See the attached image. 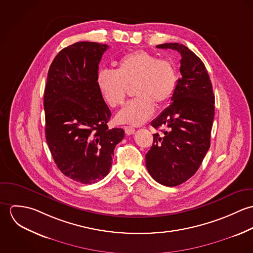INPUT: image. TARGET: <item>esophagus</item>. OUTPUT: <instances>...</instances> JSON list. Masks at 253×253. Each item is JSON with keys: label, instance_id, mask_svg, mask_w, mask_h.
Wrapping results in <instances>:
<instances>
[{"label": "esophagus", "instance_id": "34e87169", "mask_svg": "<svg viewBox=\"0 0 253 253\" xmlns=\"http://www.w3.org/2000/svg\"><path fill=\"white\" fill-rule=\"evenodd\" d=\"M124 128H125V131H126V133L127 135H131V134H133V133L135 132V128L132 127V126H125Z\"/></svg>", "mask_w": 253, "mask_h": 253}]
</instances>
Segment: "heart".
<instances>
[{"label": "heart", "mask_w": 253, "mask_h": 253, "mask_svg": "<svg viewBox=\"0 0 253 253\" xmlns=\"http://www.w3.org/2000/svg\"><path fill=\"white\" fill-rule=\"evenodd\" d=\"M177 84L174 63L156 54L135 50L125 54L117 62L116 71L101 70L97 76L98 89L112 108L121 106L127 94V86H133L136 96L117 115L123 124L139 126L145 123L157 107L168 103Z\"/></svg>", "instance_id": "obj_1"}]
</instances>
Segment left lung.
<instances>
[{
	"label": "left lung",
	"mask_w": 253,
	"mask_h": 253,
	"mask_svg": "<svg viewBox=\"0 0 253 253\" xmlns=\"http://www.w3.org/2000/svg\"><path fill=\"white\" fill-rule=\"evenodd\" d=\"M157 47L180 53L181 78L170 105L151 123L156 129H167L153 134L154 143L145 156L146 168L157 182L174 187L196 173L210 149L215 101L211 81L200 57L178 42Z\"/></svg>",
	"instance_id": "obj_1"
}]
</instances>
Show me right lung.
<instances>
[{
  "instance_id": "1",
  "label": "right lung",
  "mask_w": 253,
  "mask_h": 253,
  "mask_svg": "<svg viewBox=\"0 0 253 253\" xmlns=\"http://www.w3.org/2000/svg\"><path fill=\"white\" fill-rule=\"evenodd\" d=\"M107 44L79 42L63 48L47 73L43 95L45 139L59 170L91 184L110 171L123 128H108L111 111L97 86Z\"/></svg>"
}]
</instances>
